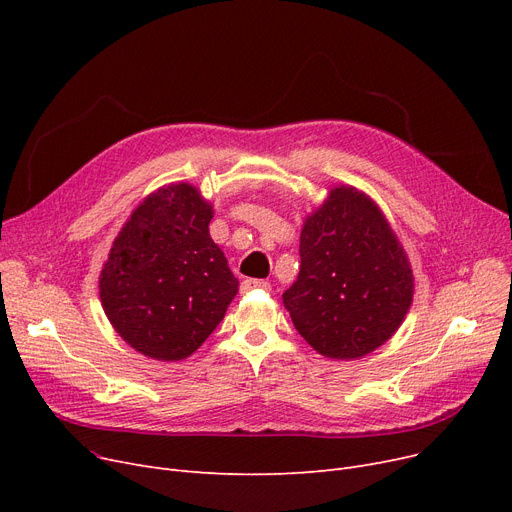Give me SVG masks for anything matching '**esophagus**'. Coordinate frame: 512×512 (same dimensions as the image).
Here are the masks:
<instances>
[{"instance_id": "1", "label": "esophagus", "mask_w": 512, "mask_h": 512, "mask_svg": "<svg viewBox=\"0 0 512 512\" xmlns=\"http://www.w3.org/2000/svg\"><path fill=\"white\" fill-rule=\"evenodd\" d=\"M251 290H270V282L255 280V278H247L240 282V292H251Z\"/></svg>"}]
</instances>
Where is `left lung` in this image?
I'll return each instance as SVG.
<instances>
[{
  "mask_svg": "<svg viewBox=\"0 0 512 512\" xmlns=\"http://www.w3.org/2000/svg\"><path fill=\"white\" fill-rule=\"evenodd\" d=\"M415 294L407 251L384 211L355 186L330 188L301 230V272L282 301L319 355L361 359L388 342Z\"/></svg>",
  "mask_w": 512,
  "mask_h": 512,
  "instance_id": "left-lung-1",
  "label": "left lung"
}]
</instances>
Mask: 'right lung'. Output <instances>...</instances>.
<instances>
[{
  "label": "right lung",
  "mask_w": 512,
  "mask_h": 512,
  "mask_svg": "<svg viewBox=\"0 0 512 512\" xmlns=\"http://www.w3.org/2000/svg\"><path fill=\"white\" fill-rule=\"evenodd\" d=\"M213 205L188 182L149 193L112 242L99 299L118 336L155 361H182L218 328L238 292L209 236Z\"/></svg>",
  "instance_id": "obj_1"
}]
</instances>
